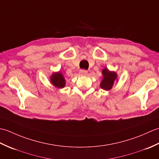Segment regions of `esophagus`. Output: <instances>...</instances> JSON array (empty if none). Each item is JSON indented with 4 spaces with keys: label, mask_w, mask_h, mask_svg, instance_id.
I'll return each mask as SVG.
<instances>
[{
    "label": "esophagus",
    "mask_w": 159,
    "mask_h": 159,
    "mask_svg": "<svg viewBox=\"0 0 159 159\" xmlns=\"http://www.w3.org/2000/svg\"><path fill=\"white\" fill-rule=\"evenodd\" d=\"M80 75H86V74H87V70H80Z\"/></svg>",
    "instance_id": "34e87169"
}]
</instances>
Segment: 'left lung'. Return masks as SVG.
Here are the masks:
<instances>
[{"label": "left lung", "instance_id": "left-lung-1", "mask_svg": "<svg viewBox=\"0 0 159 159\" xmlns=\"http://www.w3.org/2000/svg\"><path fill=\"white\" fill-rule=\"evenodd\" d=\"M103 79L100 83V87L104 90H110L113 85L115 80L117 78L116 72H109V70L104 68L102 70Z\"/></svg>", "mask_w": 159, "mask_h": 159}]
</instances>
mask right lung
<instances>
[{"label": "right lung", "instance_id": "1", "mask_svg": "<svg viewBox=\"0 0 159 159\" xmlns=\"http://www.w3.org/2000/svg\"><path fill=\"white\" fill-rule=\"evenodd\" d=\"M50 80H51L52 85L57 88H63L66 85V80L64 79L62 74L60 72L53 74Z\"/></svg>", "mask_w": 159, "mask_h": 159}]
</instances>
